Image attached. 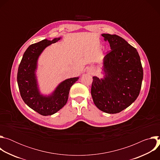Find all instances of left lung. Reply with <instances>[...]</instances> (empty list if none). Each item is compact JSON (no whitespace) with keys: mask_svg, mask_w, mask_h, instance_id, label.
Instances as JSON below:
<instances>
[{"mask_svg":"<svg viewBox=\"0 0 160 160\" xmlns=\"http://www.w3.org/2000/svg\"><path fill=\"white\" fill-rule=\"evenodd\" d=\"M111 51L104 56L102 78L93 77L91 87L94 103L101 111L120 112L138 98L143 79L140 56L135 48L117 35L103 33Z\"/></svg>","mask_w":160,"mask_h":160,"instance_id":"8db88e82","label":"left lung"}]
</instances>
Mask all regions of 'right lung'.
<instances>
[{
	"label": "right lung",
	"mask_w": 160,
	"mask_h": 160,
	"mask_svg": "<svg viewBox=\"0 0 160 160\" xmlns=\"http://www.w3.org/2000/svg\"><path fill=\"white\" fill-rule=\"evenodd\" d=\"M61 38L44 39L30 45L22 56L18 68L17 82L22 100L43 116L53 115L66 104L71 87L79 79V77H74L62 81L48 96H44L40 92L36 75L38 58L45 48Z\"/></svg>",
	"instance_id": "obj_1"
}]
</instances>
